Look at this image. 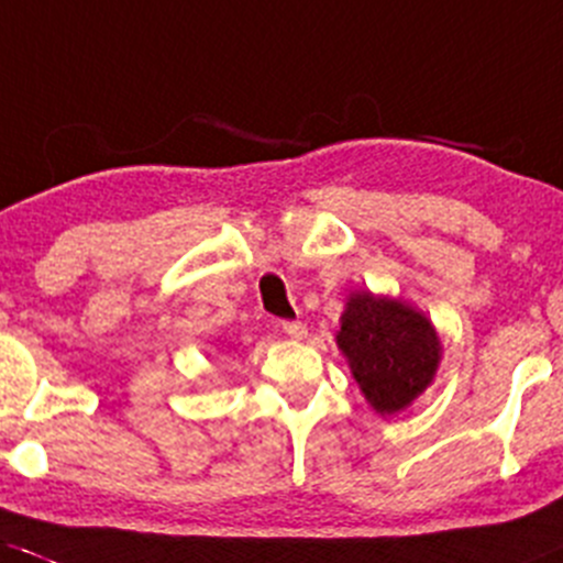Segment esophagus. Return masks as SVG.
I'll list each match as a JSON object with an SVG mask.
<instances>
[{"label": "esophagus", "instance_id": "esophagus-1", "mask_svg": "<svg viewBox=\"0 0 563 563\" xmlns=\"http://www.w3.org/2000/svg\"><path fill=\"white\" fill-rule=\"evenodd\" d=\"M282 330L289 335V339H303V335H306V324L298 322V320H284Z\"/></svg>", "mask_w": 563, "mask_h": 563}]
</instances>
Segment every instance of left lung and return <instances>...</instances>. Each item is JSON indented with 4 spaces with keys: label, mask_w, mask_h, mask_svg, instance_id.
Instances as JSON below:
<instances>
[{
    "label": "left lung",
    "mask_w": 563,
    "mask_h": 563,
    "mask_svg": "<svg viewBox=\"0 0 563 563\" xmlns=\"http://www.w3.org/2000/svg\"><path fill=\"white\" fill-rule=\"evenodd\" d=\"M368 404L382 415L409 407L433 379L439 339L420 311L355 292L335 335Z\"/></svg>",
    "instance_id": "8db88e82"
}]
</instances>
